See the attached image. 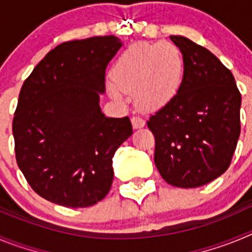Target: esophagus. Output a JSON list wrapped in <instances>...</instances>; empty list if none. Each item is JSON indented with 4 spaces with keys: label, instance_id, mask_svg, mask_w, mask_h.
I'll return each instance as SVG.
<instances>
[{
    "label": "esophagus",
    "instance_id": "obj_1",
    "mask_svg": "<svg viewBox=\"0 0 252 252\" xmlns=\"http://www.w3.org/2000/svg\"><path fill=\"white\" fill-rule=\"evenodd\" d=\"M131 122H132L133 128H141L145 126V120L142 119L141 116H133L131 119Z\"/></svg>",
    "mask_w": 252,
    "mask_h": 252
}]
</instances>
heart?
I'll list each match as a JSON object with an SVG mask.
<instances>
[{
    "label": "heart",
    "instance_id": "heart-1",
    "mask_svg": "<svg viewBox=\"0 0 252 252\" xmlns=\"http://www.w3.org/2000/svg\"><path fill=\"white\" fill-rule=\"evenodd\" d=\"M184 78L182 53L170 43H137L125 51L113 70L111 94L122 99V92L136 93L146 108L165 106L179 92Z\"/></svg>",
    "mask_w": 252,
    "mask_h": 252
}]
</instances>
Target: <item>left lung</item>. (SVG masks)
I'll return each mask as SVG.
<instances>
[{
  "mask_svg": "<svg viewBox=\"0 0 252 252\" xmlns=\"http://www.w3.org/2000/svg\"><path fill=\"white\" fill-rule=\"evenodd\" d=\"M184 60L179 92L150 116L154 161L166 183L197 188L228 169L240 136L241 94L216 55L184 36H170Z\"/></svg>",
  "mask_w": 252,
  "mask_h": 252,
  "instance_id": "obj_1",
  "label": "left lung"
}]
</instances>
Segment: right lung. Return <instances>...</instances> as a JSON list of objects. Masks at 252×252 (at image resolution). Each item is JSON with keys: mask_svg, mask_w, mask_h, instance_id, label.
Returning <instances> with one entry per match:
<instances>
[{"mask_svg": "<svg viewBox=\"0 0 252 252\" xmlns=\"http://www.w3.org/2000/svg\"><path fill=\"white\" fill-rule=\"evenodd\" d=\"M121 46L113 35L60 44L22 84L12 122L16 161L46 201L79 208L110 192L112 158L132 135L127 116L106 117L99 107L106 68Z\"/></svg>", "mask_w": 252, "mask_h": 252, "instance_id": "right-lung-1", "label": "right lung"}]
</instances>
